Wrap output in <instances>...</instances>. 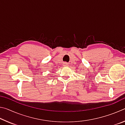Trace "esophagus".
<instances>
[{"instance_id": "obj_1", "label": "esophagus", "mask_w": 125, "mask_h": 125, "mask_svg": "<svg viewBox=\"0 0 125 125\" xmlns=\"http://www.w3.org/2000/svg\"><path fill=\"white\" fill-rule=\"evenodd\" d=\"M63 65H64V66H67V65H68V64H67V63H64V64H63Z\"/></svg>"}]
</instances>
